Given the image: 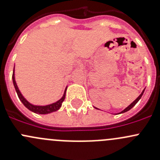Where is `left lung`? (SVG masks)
Here are the masks:
<instances>
[{"label":"left lung","mask_w":160,"mask_h":160,"mask_svg":"<svg viewBox=\"0 0 160 160\" xmlns=\"http://www.w3.org/2000/svg\"><path fill=\"white\" fill-rule=\"evenodd\" d=\"M144 90H143V91H142V93H141V94H140V95H139V96H138V98H136V99H135V101H133V102H132V104H130V105H128V107H127V108H125V110H123V111H121V112H120V113H119V114H122V113H125V112H126V111H129V110H130V109H132V108H133V107H134V106H135V104H137V103H138V101H139V100H140V98H142V96L143 93H144Z\"/></svg>","instance_id":"8db88e82"}]
</instances>
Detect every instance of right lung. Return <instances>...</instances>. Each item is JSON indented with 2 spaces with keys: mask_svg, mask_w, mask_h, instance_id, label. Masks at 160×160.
<instances>
[{
  "mask_svg": "<svg viewBox=\"0 0 160 160\" xmlns=\"http://www.w3.org/2000/svg\"><path fill=\"white\" fill-rule=\"evenodd\" d=\"M12 80H13V83H14V88H15L16 92H17V94L18 96L19 99L22 101V104L31 111L34 113H37V114H49V113H52L53 111H56L60 108V107L62 106V103L63 102L64 99H65L66 97V91H67V88H66L65 92H64V94L62 96V98L60 100H59L58 101H56V103H53V104H49V105L46 106H37V105H33V104H30L23 96L21 93L20 90H18V88L17 86V83L15 82V79H14V70H13V74H12Z\"/></svg>",
  "mask_w": 160,
  "mask_h": 160,
  "instance_id": "add662e5",
  "label": "right lung"
}]
</instances>
